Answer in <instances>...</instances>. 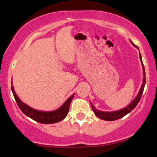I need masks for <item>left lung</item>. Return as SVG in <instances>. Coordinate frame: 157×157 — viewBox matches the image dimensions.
Instances as JSON below:
<instances>
[{"instance_id": "obj_1", "label": "left lung", "mask_w": 157, "mask_h": 157, "mask_svg": "<svg viewBox=\"0 0 157 157\" xmlns=\"http://www.w3.org/2000/svg\"><path fill=\"white\" fill-rule=\"evenodd\" d=\"M131 43L133 46L136 47V45H135L134 43H133L132 40H130ZM137 48V47H136ZM139 49V48H137ZM139 58H140V61L141 62V65H142V68H143V81H142V84H141V86L140 88V90H139L138 94L136 96V98H134V100L132 101V103L130 104H128L127 106L125 107V108L120 109V110L118 111H110V112H107V111H102L98 110V109H96L94 106L92 104L91 102H90V104L91 105L92 109H93L94 113H95V115L98 118H99L101 119L105 120V121H115V120L119 119L121 118L124 117V116H126V114H128V113H130L133 109H134L135 107L136 106V105L138 104V103L140 101L141 96H142L144 89V86L146 83V75H145V69H144V66L143 62H142V59H141V53H139Z\"/></svg>"}]
</instances>
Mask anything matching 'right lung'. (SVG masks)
I'll return each instance as SVG.
<instances>
[{
  "label": "right lung",
  "instance_id": "add662e5",
  "mask_svg": "<svg viewBox=\"0 0 157 157\" xmlns=\"http://www.w3.org/2000/svg\"><path fill=\"white\" fill-rule=\"evenodd\" d=\"M11 90L13 94V96L15 98V100L18 104L19 109H21V111L26 115L27 117L31 118L34 121L39 122L41 124H54L59 122L60 121H62L65 117L67 116L68 111H69V106L71 104V102L74 98V94L72 96H71L65 102L62 104L61 107L59 109H56L54 111H39L36 110L31 108V106H28L25 103H23L17 94L15 92L13 86V83H11Z\"/></svg>",
  "mask_w": 157,
  "mask_h": 157
}]
</instances>
